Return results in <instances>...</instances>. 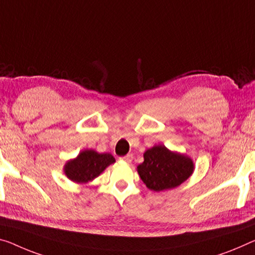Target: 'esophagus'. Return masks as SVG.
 <instances>
[{
    "instance_id": "1",
    "label": "esophagus",
    "mask_w": 255,
    "mask_h": 255,
    "mask_svg": "<svg viewBox=\"0 0 255 255\" xmlns=\"http://www.w3.org/2000/svg\"><path fill=\"white\" fill-rule=\"evenodd\" d=\"M132 154H128V155H125V156H123V157H121L120 159L121 160H124V162H127V163H130L131 160H132Z\"/></svg>"
}]
</instances>
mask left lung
Returning a JSON list of instances; mask_svg holds the SVG:
<instances>
[{"label":"left lung","mask_w":255,"mask_h":255,"mask_svg":"<svg viewBox=\"0 0 255 255\" xmlns=\"http://www.w3.org/2000/svg\"><path fill=\"white\" fill-rule=\"evenodd\" d=\"M138 173L150 190L163 191L181 185L194 171L193 160L185 155L172 152L165 146H154L143 155Z\"/></svg>","instance_id":"obj_1"}]
</instances>
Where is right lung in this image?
Instances as JSON below:
<instances>
[{"label":"right lung","instance_id":"right-lung-1","mask_svg":"<svg viewBox=\"0 0 255 255\" xmlns=\"http://www.w3.org/2000/svg\"><path fill=\"white\" fill-rule=\"evenodd\" d=\"M115 162L111 154H99L95 150H84L65 166V174L74 182L85 183L97 178L106 167Z\"/></svg>","mask_w":255,"mask_h":255}]
</instances>
